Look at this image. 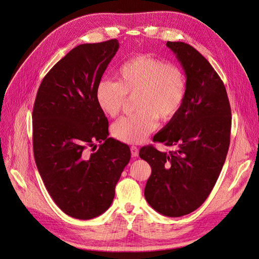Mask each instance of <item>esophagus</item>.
Wrapping results in <instances>:
<instances>
[{
    "label": "esophagus",
    "mask_w": 259,
    "mask_h": 259,
    "mask_svg": "<svg viewBox=\"0 0 259 259\" xmlns=\"http://www.w3.org/2000/svg\"><path fill=\"white\" fill-rule=\"evenodd\" d=\"M131 152H132L133 158H136V156H138V153H139L138 148L136 146H132L131 147Z\"/></svg>",
    "instance_id": "34e87169"
}]
</instances>
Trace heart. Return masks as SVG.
<instances>
[{"label": "heart", "instance_id": "heart-1", "mask_svg": "<svg viewBox=\"0 0 259 259\" xmlns=\"http://www.w3.org/2000/svg\"><path fill=\"white\" fill-rule=\"evenodd\" d=\"M116 82L101 80L95 92L98 107L115 117L127 97H135L136 113L124 116L112 125V134L126 144H139L158 126V119H174L186 97V76L173 64L151 56L138 55L117 68Z\"/></svg>", "mask_w": 259, "mask_h": 259}]
</instances>
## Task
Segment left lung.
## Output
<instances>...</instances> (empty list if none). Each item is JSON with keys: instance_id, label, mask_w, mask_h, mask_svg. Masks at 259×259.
<instances>
[{"instance_id": "1", "label": "left lung", "mask_w": 259, "mask_h": 259, "mask_svg": "<svg viewBox=\"0 0 259 259\" xmlns=\"http://www.w3.org/2000/svg\"><path fill=\"white\" fill-rule=\"evenodd\" d=\"M166 46L185 70L186 97L153 142L175 149L167 153L147 146L139 156L151 166L145 188L149 205L180 217L199 208L213 190L229 149L231 109L221 77L197 50L184 42Z\"/></svg>"}]
</instances>
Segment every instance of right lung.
Segmentation results:
<instances>
[{
	"label": "right lung",
	"instance_id": "1",
	"mask_svg": "<svg viewBox=\"0 0 259 259\" xmlns=\"http://www.w3.org/2000/svg\"><path fill=\"white\" fill-rule=\"evenodd\" d=\"M119 46L116 38L76 46L45 75L34 101L38 173L57 206L83 221L110 207L115 185L131 160L127 145L108 138L109 123L95 98Z\"/></svg>",
	"mask_w": 259,
	"mask_h": 259
}]
</instances>
